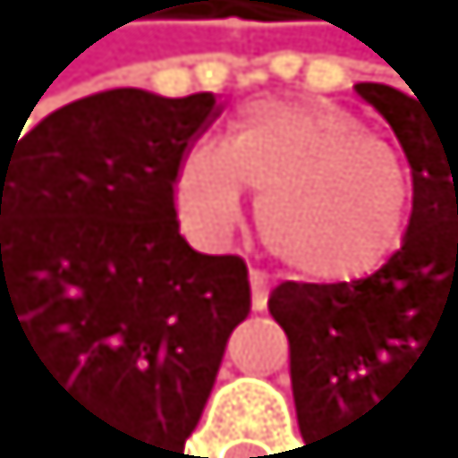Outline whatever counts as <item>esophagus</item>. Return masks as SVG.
<instances>
[{
    "label": "esophagus",
    "mask_w": 458,
    "mask_h": 458,
    "mask_svg": "<svg viewBox=\"0 0 458 458\" xmlns=\"http://www.w3.org/2000/svg\"><path fill=\"white\" fill-rule=\"evenodd\" d=\"M248 283H252V310H264V306H267V294H271L267 276H264V271H252V276H248Z\"/></svg>",
    "instance_id": "1"
}]
</instances>
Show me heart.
Returning a JSON list of instances; mask_svg holds the SVG:
<instances>
[{"instance_id": "1", "label": "heart", "mask_w": 458, "mask_h": 458, "mask_svg": "<svg viewBox=\"0 0 458 458\" xmlns=\"http://www.w3.org/2000/svg\"><path fill=\"white\" fill-rule=\"evenodd\" d=\"M256 199L259 241L313 286H352L383 271L410 237V175L375 129L329 98H256L225 145H194L175 172V210L191 237L221 244Z\"/></svg>"}]
</instances>
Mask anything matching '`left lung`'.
Here are the masks:
<instances>
[{"label": "left lung", "mask_w": 458, "mask_h": 458, "mask_svg": "<svg viewBox=\"0 0 458 458\" xmlns=\"http://www.w3.org/2000/svg\"><path fill=\"white\" fill-rule=\"evenodd\" d=\"M394 129L413 172L402 252L352 286L279 283L271 318L291 341V386L302 448L352 452L356 425L417 375L458 371V110L428 106L386 83H356Z\"/></svg>", "instance_id": "obj_1"}]
</instances>
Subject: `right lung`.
<instances>
[{
    "mask_svg": "<svg viewBox=\"0 0 458 458\" xmlns=\"http://www.w3.org/2000/svg\"><path fill=\"white\" fill-rule=\"evenodd\" d=\"M217 114L117 87L0 137V352L75 458L182 455L248 318L244 259L194 252L175 217L179 160Z\"/></svg>",
    "mask_w": 458,
    "mask_h": 458,
    "instance_id": "1",
    "label": "right lung"
}]
</instances>
